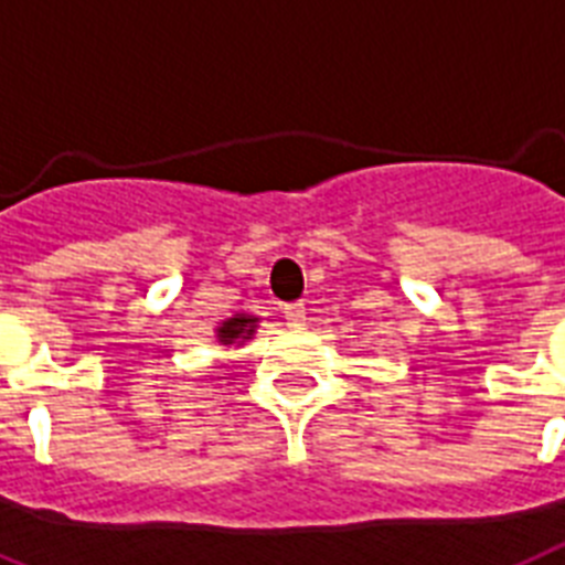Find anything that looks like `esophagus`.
Returning a JSON list of instances; mask_svg holds the SVG:
<instances>
[{"label": "esophagus", "instance_id": "1", "mask_svg": "<svg viewBox=\"0 0 565 565\" xmlns=\"http://www.w3.org/2000/svg\"><path fill=\"white\" fill-rule=\"evenodd\" d=\"M284 319H287V322L290 324H305V319H307V307H305V301H290V305H284Z\"/></svg>", "mask_w": 565, "mask_h": 565}]
</instances>
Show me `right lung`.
<instances>
[{"label": "right lung", "instance_id": "obj_1", "mask_svg": "<svg viewBox=\"0 0 565 565\" xmlns=\"http://www.w3.org/2000/svg\"><path fill=\"white\" fill-rule=\"evenodd\" d=\"M252 322L255 319H249V316H235V319H228V322H223V328H220V342H235V339H246L252 333Z\"/></svg>", "mask_w": 565, "mask_h": 565}]
</instances>
